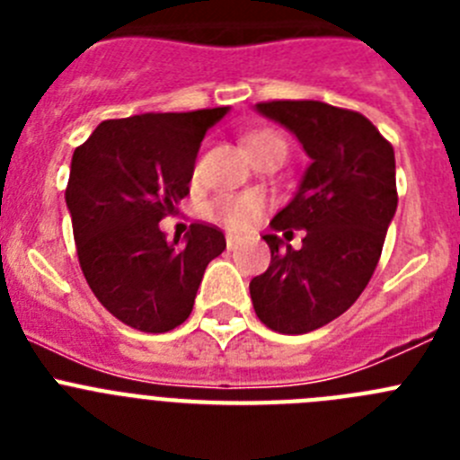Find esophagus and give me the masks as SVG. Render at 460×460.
Wrapping results in <instances>:
<instances>
[{
  "mask_svg": "<svg viewBox=\"0 0 460 460\" xmlns=\"http://www.w3.org/2000/svg\"><path fill=\"white\" fill-rule=\"evenodd\" d=\"M226 243H227V249L234 251V249H239V246H242V237H237V234H227Z\"/></svg>",
  "mask_w": 460,
  "mask_h": 460,
  "instance_id": "obj_1",
  "label": "esophagus"
}]
</instances>
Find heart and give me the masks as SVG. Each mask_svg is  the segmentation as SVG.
<instances>
[{
	"label": "heart",
	"instance_id": "heart-1",
	"mask_svg": "<svg viewBox=\"0 0 460 460\" xmlns=\"http://www.w3.org/2000/svg\"><path fill=\"white\" fill-rule=\"evenodd\" d=\"M270 140H280L276 133L271 131H258V133H251L246 137V145L249 149L253 152L258 145L262 142H270ZM265 209V198L255 190H246V193H221L217 195L214 200L209 202V217L221 221L223 226H227L230 230H246V227L253 226L255 221L260 218Z\"/></svg>",
	"mask_w": 460,
	"mask_h": 460
}]
</instances>
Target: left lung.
I'll use <instances>...</instances> for the list:
<instances>
[{"label": "left lung", "mask_w": 460, "mask_h": 460, "mask_svg": "<svg viewBox=\"0 0 460 460\" xmlns=\"http://www.w3.org/2000/svg\"><path fill=\"white\" fill-rule=\"evenodd\" d=\"M255 110L286 126L311 165L270 223L283 237L306 230L302 249L274 233L262 237L271 262L251 280V302L279 334H306L348 311L376 271L398 205L394 147L364 115L323 101H267Z\"/></svg>", "instance_id": "left-lung-1"}]
</instances>
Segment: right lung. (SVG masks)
<instances>
[{
    "label": "right lung",
    "mask_w": 460,
    "mask_h": 460,
    "mask_svg": "<svg viewBox=\"0 0 460 460\" xmlns=\"http://www.w3.org/2000/svg\"><path fill=\"white\" fill-rule=\"evenodd\" d=\"M227 108L105 119L71 158L66 207L80 270L117 320L147 334L180 327L207 265L226 249L217 226L168 242L158 221L189 195L207 128Z\"/></svg>",
    "instance_id": "obj_1"
}]
</instances>
